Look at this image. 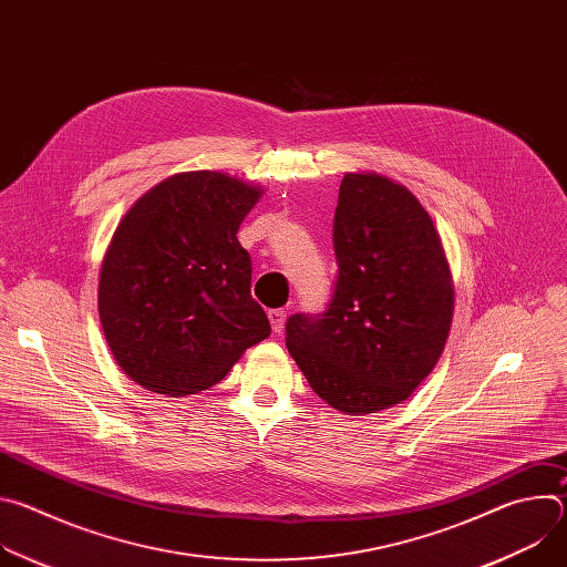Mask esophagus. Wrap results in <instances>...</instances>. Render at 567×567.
I'll use <instances>...</instances> for the list:
<instances>
[{
	"label": "esophagus",
	"instance_id": "obj_1",
	"mask_svg": "<svg viewBox=\"0 0 567 567\" xmlns=\"http://www.w3.org/2000/svg\"><path fill=\"white\" fill-rule=\"evenodd\" d=\"M269 320H271V328L276 334L282 332L285 328V320H287V311L285 309H269Z\"/></svg>",
	"mask_w": 567,
	"mask_h": 567
}]
</instances>
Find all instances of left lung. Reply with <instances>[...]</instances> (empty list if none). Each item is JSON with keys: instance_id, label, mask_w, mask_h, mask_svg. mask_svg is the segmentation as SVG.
<instances>
[{"instance_id": "obj_1", "label": "left lung", "mask_w": 567, "mask_h": 567, "mask_svg": "<svg viewBox=\"0 0 567 567\" xmlns=\"http://www.w3.org/2000/svg\"><path fill=\"white\" fill-rule=\"evenodd\" d=\"M332 239L328 309L289 316L287 348L322 401L368 415L409 399L435 368L453 318L451 274L417 197L374 173L343 177Z\"/></svg>"}]
</instances>
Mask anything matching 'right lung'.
I'll return each mask as SVG.
<instances>
[{"label":"right lung","instance_id":"right-lung-1","mask_svg":"<svg viewBox=\"0 0 567 567\" xmlns=\"http://www.w3.org/2000/svg\"><path fill=\"white\" fill-rule=\"evenodd\" d=\"M260 195L221 173H182L121 219L99 311L116 363L143 388L171 396L206 390L271 334L251 296V256L237 241Z\"/></svg>","mask_w":567,"mask_h":567}]
</instances>
